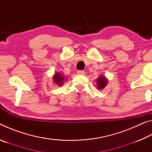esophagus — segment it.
Segmentation results:
<instances>
[{"instance_id":"1","label":"esophagus","mask_w":152,"mask_h":152,"mask_svg":"<svg viewBox=\"0 0 152 152\" xmlns=\"http://www.w3.org/2000/svg\"><path fill=\"white\" fill-rule=\"evenodd\" d=\"M77 73H78L79 75H84V74H85V72H84V71L83 70H78L77 72Z\"/></svg>"}]
</instances>
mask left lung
<instances>
[{
  "label": "left lung",
  "mask_w": 152,
  "mask_h": 152,
  "mask_svg": "<svg viewBox=\"0 0 152 152\" xmlns=\"http://www.w3.org/2000/svg\"><path fill=\"white\" fill-rule=\"evenodd\" d=\"M108 84V79L105 76H100L96 79V86L99 90L104 88Z\"/></svg>",
  "instance_id": "1"
}]
</instances>
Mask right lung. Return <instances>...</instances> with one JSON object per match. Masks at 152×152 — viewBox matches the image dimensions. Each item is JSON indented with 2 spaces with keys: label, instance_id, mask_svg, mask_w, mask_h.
Returning <instances> with one entry per match:
<instances>
[{
  "label": "right lung",
  "instance_id": "obj_1",
  "mask_svg": "<svg viewBox=\"0 0 152 152\" xmlns=\"http://www.w3.org/2000/svg\"><path fill=\"white\" fill-rule=\"evenodd\" d=\"M52 78L55 84L59 86H61L63 85L64 80H65L64 76L60 72H56L55 74H53Z\"/></svg>",
  "mask_w": 152,
  "mask_h": 152
}]
</instances>
